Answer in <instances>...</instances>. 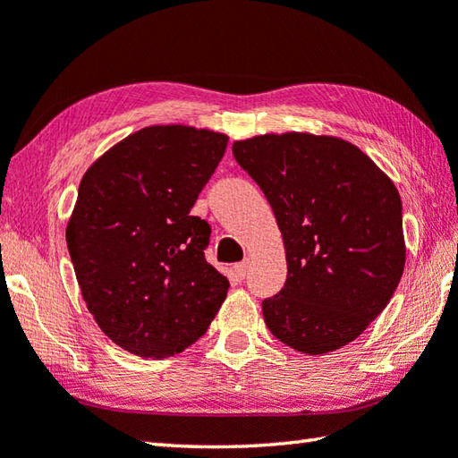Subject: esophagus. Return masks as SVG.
Wrapping results in <instances>:
<instances>
[{
    "label": "esophagus",
    "mask_w": 458,
    "mask_h": 458,
    "mask_svg": "<svg viewBox=\"0 0 458 458\" xmlns=\"http://www.w3.org/2000/svg\"><path fill=\"white\" fill-rule=\"evenodd\" d=\"M246 270H248V264H246V262H240V264H236L234 268H232V278H234L236 282L244 280V276H246Z\"/></svg>",
    "instance_id": "34e87169"
}]
</instances>
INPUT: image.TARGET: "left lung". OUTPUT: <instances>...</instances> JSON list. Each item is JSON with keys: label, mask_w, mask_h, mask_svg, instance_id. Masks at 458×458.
Segmentation results:
<instances>
[{"label": "left lung", "mask_w": 458, "mask_h": 458, "mask_svg": "<svg viewBox=\"0 0 458 458\" xmlns=\"http://www.w3.org/2000/svg\"><path fill=\"white\" fill-rule=\"evenodd\" d=\"M272 206L288 276L262 302L266 327L304 354L359 338L401 282L406 246L394 182L360 148L309 131L232 144Z\"/></svg>", "instance_id": "8db88e82"}]
</instances>
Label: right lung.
<instances>
[{"label":"right lung","mask_w":458,"mask_h":458,"mask_svg":"<svg viewBox=\"0 0 458 458\" xmlns=\"http://www.w3.org/2000/svg\"><path fill=\"white\" fill-rule=\"evenodd\" d=\"M228 136L148 126L86 170L65 240L89 314L144 359L182 352L210 327L230 282L206 262L210 226L190 216Z\"/></svg>","instance_id":"obj_1"}]
</instances>
